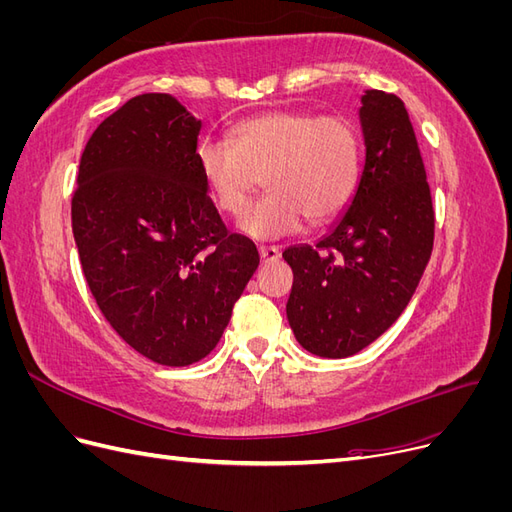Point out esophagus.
I'll use <instances>...</instances> for the list:
<instances>
[{"label": "esophagus", "instance_id": "obj_1", "mask_svg": "<svg viewBox=\"0 0 512 512\" xmlns=\"http://www.w3.org/2000/svg\"><path fill=\"white\" fill-rule=\"evenodd\" d=\"M258 252H260L262 262H271V260L280 258V247H277V245H260Z\"/></svg>", "mask_w": 512, "mask_h": 512}]
</instances>
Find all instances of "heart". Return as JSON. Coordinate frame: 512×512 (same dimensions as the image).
Here are the masks:
<instances>
[{"instance_id":"obj_1","label":"heart","mask_w":512,"mask_h":512,"mask_svg":"<svg viewBox=\"0 0 512 512\" xmlns=\"http://www.w3.org/2000/svg\"><path fill=\"white\" fill-rule=\"evenodd\" d=\"M196 166L224 213L239 215L262 179L267 194L241 218V230L273 239L303 222H331L352 198L361 175L359 132L342 115L273 111L245 119L228 143L205 136Z\"/></svg>"}]
</instances>
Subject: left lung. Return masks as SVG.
I'll use <instances>...</instances> for the list:
<instances>
[{"label": "left lung", "mask_w": 512, "mask_h": 512, "mask_svg": "<svg viewBox=\"0 0 512 512\" xmlns=\"http://www.w3.org/2000/svg\"><path fill=\"white\" fill-rule=\"evenodd\" d=\"M361 102L365 164L348 209L316 245L282 254L294 275L290 329L324 359L376 342L410 303L433 250L436 213L406 106L378 89Z\"/></svg>", "instance_id": "8db88e82"}]
</instances>
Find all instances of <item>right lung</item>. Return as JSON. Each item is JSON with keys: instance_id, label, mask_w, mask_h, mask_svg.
Masks as SVG:
<instances>
[{"instance_id": "right-lung-1", "label": "right lung", "mask_w": 512, "mask_h": 512, "mask_svg": "<svg viewBox=\"0 0 512 512\" xmlns=\"http://www.w3.org/2000/svg\"><path fill=\"white\" fill-rule=\"evenodd\" d=\"M198 132L173 96H136L91 134L72 194L74 241L102 316L138 354L168 367L218 346L260 262L207 194Z\"/></svg>"}]
</instances>
